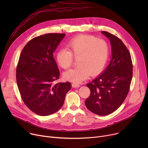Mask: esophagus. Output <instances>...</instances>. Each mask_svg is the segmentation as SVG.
I'll list each match as a JSON object with an SVG mask.
<instances>
[{
    "label": "esophagus",
    "mask_w": 148,
    "mask_h": 148,
    "mask_svg": "<svg viewBox=\"0 0 148 148\" xmlns=\"http://www.w3.org/2000/svg\"><path fill=\"white\" fill-rule=\"evenodd\" d=\"M80 86V85L79 84H77V83H73L72 84V87L73 88H77Z\"/></svg>",
    "instance_id": "34e87169"
}]
</instances>
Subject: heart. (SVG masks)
Segmentation results:
<instances>
[{"instance_id": "obj_1", "label": "heart", "mask_w": 148, "mask_h": 148, "mask_svg": "<svg viewBox=\"0 0 148 148\" xmlns=\"http://www.w3.org/2000/svg\"><path fill=\"white\" fill-rule=\"evenodd\" d=\"M68 50L60 49L56 54V60L62 68L68 69L72 65L73 58L78 59L79 67L69 69L63 75L66 80L80 83L90 74L95 75L102 71L109 56L108 43L102 39L90 35H79L66 44Z\"/></svg>"}]
</instances>
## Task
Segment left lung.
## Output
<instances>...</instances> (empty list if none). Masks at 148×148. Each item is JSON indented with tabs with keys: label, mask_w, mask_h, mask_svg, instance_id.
I'll return each mask as SVG.
<instances>
[{
	"label": "left lung",
	"mask_w": 148,
	"mask_h": 148,
	"mask_svg": "<svg viewBox=\"0 0 148 148\" xmlns=\"http://www.w3.org/2000/svg\"><path fill=\"white\" fill-rule=\"evenodd\" d=\"M102 34L110 41L112 59L101 74L86 84L90 94L85 105L92 113L105 116L117 110L125 99L133 77V64L128 49L119 38L106 31Z\"/></svg>",
	"instance_id": "8db88e82"
}]
</instances>
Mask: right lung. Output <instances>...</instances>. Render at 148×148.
Instances as JSON below:
<instances>
[{"label": "right lung", "instance_id": "add662e5", "mask_svg": "<svg viewBox=\"0 0 148 148\" xmlns=\"http://www.w3.org/2000/svg\"><path fill=\"white\" fill-rule=\"evenodd\" d=\"M65 34H46L29 41L22 50L16 69L18 88L23 102L40 116L56 113L63 106L69 82H54L59 70L53 58Z\"/></svg>", "mask_w": 148, "mask_h": 148}]
</instances>
